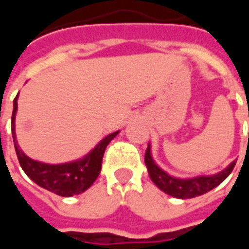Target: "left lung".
I'll return each instance as SVG.
<instances>
[{
  "label": "left lung",
  "instance_id": "left-lung-1",
  "mask_svg": "<svg viewBox=\"0 0 249 249\" xmlns=\"http://www.w3.org/2000/svg\"><path fill=\"white\" fill-rule=\"evenodd\" d=\"M236 161L231 162L224 171L212 175V176H197L192 178H178L168 175L161 168L157 167L151 155V145H148L145 152V165L148 168L149 178L162 192L178 198H192L207 193L230 176L232 169L235 168Z\"/></svg>",
  "mask_w": 249,
  "mask_h": 249
}]
</instances>
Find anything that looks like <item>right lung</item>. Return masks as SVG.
<instances>
[{"label": "right lung", "mask_w": 249, "mask_h": 249, "mask_svg": "<svg viewBox=\"0 0 249 249\" xmlns=\"http://www.w3.org/2000/svg\"><path fill=\"white\" fill-rule=\"evenodd\" d=\"M17 98L13 101V114H12V136H13L14 148L18 157V161L24 172L35 181L37 185L45 188L58 196L71 197L74 195H80L90 187L101 171L104 152L110 141L119 135V130L110 133L98 142L87 156L77 161L65 162V164H45V162L32 160L19 149V145L16 140L14 132V120L17 113Z\"/></svg>", "instance_id": "right-lung-1"}]
</instances>
